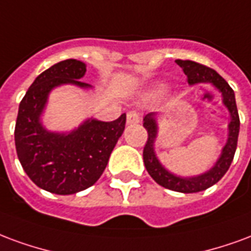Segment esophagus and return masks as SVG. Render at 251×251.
Returning a JSON list of instances; mask_svg holds the SVG:
<instances>
[{"label":"esophagus","mask_w":251,"mask_h":251,"mask_svg":"<svg viewBox=\"0 0 251 251\" xmlns=\"http://www.w3.org/2000/svg\"><path fill=\"white\" fill-rule=\"evenodd\" d=\"M140 122V113L138 111H128L127 112V123L136 124Z\"/></svg>","instance_id":"1"}]
</instances>
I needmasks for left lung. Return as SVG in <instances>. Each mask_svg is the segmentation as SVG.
<instances>
[{"label": "left lung", "instance_id": "8db88e82", "mask_svg": "<svg viewBox=\"0 0 251 251\" xmlns=\"http://www.w3.org/2000/svg\"><path fill=\"white\" fill-rule=\"evenodd\" d=\"M176 65L183 69L184 75L187 76L188 84L197 83H210L218 88L223 95V103L228 108L230 115H231V122L228 124V140L226 146L223 147L222 155L218 159L217 164L214 166L208 173L199 175L197 178H180L170 174L167 170L162 167L158 159L153 152V142L156 138V123L153 120L152 115L150 113L144 118L143 127L147 129L148 138L143 150V160L144 166L147 168L148 174L151 178L160 186L178 191V193L191 194L199 193L206 188L211 187L213 184L219 182L225 174L227 173L230 164L233 162L234 153L237 150L239 135V115L235 104V95H234L233 88L230 87L225 78L214 71L213 68H208L203 64L195 63L191 60H175Z\"/></svg>", "mask_w": 251, "mask_h": 251}]
</instances>
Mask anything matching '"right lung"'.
<instances>
[{"mask_svg":"<svg viewBox=\"0 0 251 251\" xmlns=\"http://www.w3.org/2000/svg\"><path fill=\"white\" fill-rule=\"evenodd\" d=\"M85 64L64 60L44 71L20 103L14 128L16 151L33 183L49 193L69 195L98 182L126 127V113L113 122L88 120L69 135L45 131L38 122L48 92L60 84L88 87L80 81Z\"/></svg>","mask_w":251,"mask_h":251,"instance_id":"add662e5","label":"right lung"}]
</instances>
